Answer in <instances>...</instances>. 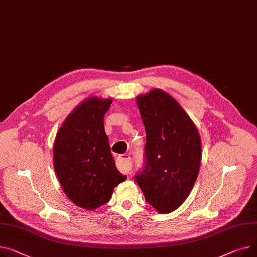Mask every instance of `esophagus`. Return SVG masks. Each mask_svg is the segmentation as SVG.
<instances>
[{
	"mask_svg": "<svg viewBox=\"0 0 257 257\" xmlns=\"http://www.w3.org/2000/svg\"><path fill=\"white\" fill-rule=\"evenodd\" d=\"M116 164L118 169L121 170L122 173L126 175L130 174V170L132 168V162H131V158L128 155L118 156L116 159Z\"/></svg>",
	"mask_w": 257,
	"mask_h": 257,
	"instance_id": "34e87169",
	"label": "esophagus"
}]
</instances>
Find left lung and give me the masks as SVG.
Wrapping results in <instances>:
<instances>
[{
	"label": "left lung",
	"mask_w": 257,
	"mask_h": 257,
	"mask_svg": "<svg viewBox=\"0 0 257 257\" xmlns=\"http://www.w3.org/2000/svg\"><path fill=\"white\" fill-rule=\"evenodd\" d=\"M146 128V164L135 177L159 214L177 210L189 196L201 161L199 132L179 102L153 89L136 97Z\"/></svg>",
	"instance_id": "obj_1"
}]
</instances>
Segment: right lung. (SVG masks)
Instances as JSON below:
<instances>
[{
  "instance_id": "right-lung-1",
  "label": "right lung",
  "mask_w": 257,
  "mask_h": 257,
  "mask_svg": "<svg viewBox=\"0 0 257 257\" xmlns=\"http://www.w3.org/2000/svg\"><path fill=\"white\" fill-rule=\"evenodd\" d=\"M112 100L89 97L67 115L54 143V167L67 197L93 211L106 203L127 177L118 172L104 131Z\"/></svg>"
}]
</instances>
